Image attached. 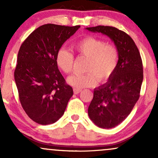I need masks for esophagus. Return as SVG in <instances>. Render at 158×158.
Listing matches in <instances>:
<instances>
[{
	"label": "esophagus",
	"mask_w": 158,
	"mask_h": 158,
	"mask_svg": "<svg viewBox=\"0 0 158 158\" xmlns=\"http://www.w3.org/2000/svg\"><path fill=\"white\" fill-rule=\"evenodd\" d=\"M81 91V90L77 89V88H74V89H73V92H74V94H79Z\"/></svg>",
	"instance_id": "obj_1"
}]
</instances>
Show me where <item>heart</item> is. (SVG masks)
I'll return each mask as SVG.
<instances>
[{
	"label": "heart",
	"mask_w": 158,
	"mask_h": 158,
	"mask_svg": "<svg viewBox=\"0 0 158 158\" xmlns=\"http://www.w3.org/2000/svg\"><path fill=\"white\" fill-rule=\"evenodd\" d=\"M75 48L81 55L89 58L85 74H73L67 81L76 88L94 87L98 79L106 81L113 76L119 60L117 49L112 44H106V41L94 36H87L75 44ZM74 57L68 49L61 48L56 52V62L59 69L65 73L73 70Z\"/></svg>",
	"instance_id": "1"
}]
</instances>
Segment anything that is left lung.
I'll return each instance as SVG.
<instances>
[{"instance_id": "left-lung-1", "label": "left lung", "mask_w": 158, "mask_h": 158, "mask_svg": "<svg viewBox=\"0 0 158 158\" xmlns=\"http://www.w3.org/2000/svg\"><path fill=\"white\" fill-rule=\"evenodd\" d=\"M85 30L108 36L118 50L117 69L108 81L94 90L88 116L96 126L112 128L129 115L139 97L143 79V63L135 41L126 32L108 26Z\"/></svg>"}]
</instances>
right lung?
<instances>
[{"label": "right lung", "mask_w": 158, "mask_h": 158, "mask_svg": "<svg viewBox=\"0 0 158 158\" xmlns=\"http://www.w3.org/2000/svg\"><path fill=\"white\" fill-rule=\"evenodd\" d=\"M79 27L42 25L20 48L14 73L20 102L29 117L39 124L59 120L73 96V88L58 68L56 56Z\"/></svg>", "instance_id": "add662e5"}]
</instances>
